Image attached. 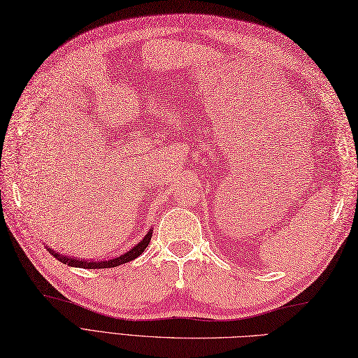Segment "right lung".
Segmentation results:
<instances>
[{"mask_svg":"<svg viewBox=\"0 0 358 358\" xmlns=\"http://www.w3.org/2000/svg\"><path fill=\"white\" fill-rule=\"evenodd\" d=\"M152 231L154 229H149V231L145 234V237L142 241H140L136 246H133L129 251H127L125 254L119 255L116 258L112 259H103V262H92V259H79V258H71L67 255H62L58 254L55 251H52V248H48V251L55 257L58 262L71 266V267H82V268H110V267H116V266H121L125 264L128 262H133L138 255H142V252L146 249V246L150 242V237H152Z\"/></svg>","mask_w":358,"mask_h":358,"instance_id":"1","label":"right lung"}]
</instances>
